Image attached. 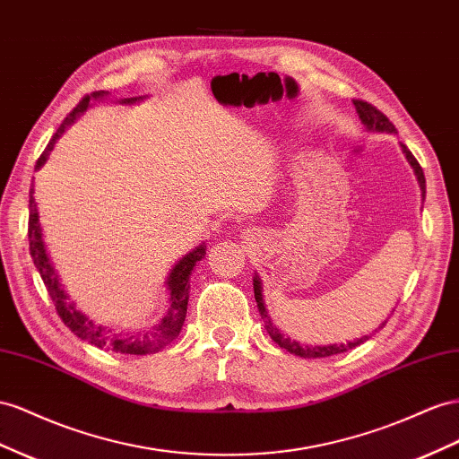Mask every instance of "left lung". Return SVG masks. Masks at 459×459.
<instances>
[{
  "instance_id": "1",
  "label": "left lung",
  "mask_w": 459,
  "mask_h": 459,
  "mask_svg": "<svg viewBox=\"0 0 459 459\" xmlns=\"http://www.w3.org/2000/svg\"><path fill=\"white\" fill-rule=\"evenodd\" d=\"M355 104V109L359 114V119H361V123L365 126L367 131H377V133H395V127L392 126V121L382 114L380 109H377L375 106H370L368 102H363V100H353ZM402 152L405 154L407 162H410V166L413 168L415 176H417V181H419V187L420 191H423V199H425V173H423V168L419 166V162L415 160V156L410 152V148H407L405 144H402ZM253 288H255V299H256V307H258V313L260 316H263L264 320V328L266 332L270 333V338L274 340L281 350H286L293 355H299V357H305V359H320V357H330V355H338V353H343L348 350H353L355 345L363 343L367 340V336L363 338H357L353 342H348V343H340V345H301L299 342H295L288 336H283V333L276 328L274 322H272L266 307H264V301H263V283H260V278L255 274L253 278ZM384 326V325H382ZM380 326V328H382Z\"/></svg>"
}]
</instances>
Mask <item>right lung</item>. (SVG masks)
Wrapping results in <instances>:
<instances>
[{
    "mask_svg": "<svg viewBox=\"0 0 459 459\" xmlns=\"http://www.w3.org/2000/svg\"><path fill=\"white\" fill-rule=\"evenodd\" d=\"M108 92L98 91L92 92L91 96L86 94L82 100L77 104V108L71 111V114L64 119L59 129L56 131V134L52 137V141L48 143L46 151L40 154L39 162H36V169H40L42 164L48 160L49 152L56 144V141L61 137V133L65 131L67 126H71L73 121L77 119V116H81L82 111L89 108L91 100H102L106 98ZM137 100H143V98H126V100H119L121 104H134ZM30 199H29V241H30V255L34 260V266L39 268L40 276L44 280V286L52 297V301L57 308V315L61 316V320L65 322V326L79 336L81 340L89 342L96 348H104L109 351L116 353H123V355H146V353H154L160 351L168 345L173 338L178 336L181 332V326L185 322V315H187V303H189V278L191 272L195 268V264L199 260L204 258L206 255V245H199L195 249L185 255L181 260H178V264L173 266V270L169 272L168 276V291H169V307L166 316L158 322V325L148 330V332H139V333H126V332H116L108 326L96 325L94 320H91L86 315H82L79 308L75 307V303L69 301V295L65 293L64 286L56 274V268L52 264V260L48 256L46 245H44V238H42V226H40V218H39V208H36V201H34V187L30 185Z\"/></svg>",
    "mask_w": 459,
    "mask_h": 459,
    "instance_id": "add662e5",
    "label": "right lung"
}]
</instances>
